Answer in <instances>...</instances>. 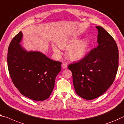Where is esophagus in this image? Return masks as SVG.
I'll use <instances>...</instances> for the list:
<instances>
[{
  "label": "esophagus",
  "mask_w": 124,
  "mask_h": 124,
  "mask_svg": "<svg viewBox=\"0 0 124 124\" xmlns=\"http://www.w3.org/2000/svg\"><path fill=\"white\" fill-rule=\"evenodd\" d=\"M62 67L63 68V69H66L67 68V65L65 63H63L62 64Z\"/></svg>",
  "instance_id": "esophagus-1"
}]
</instances>
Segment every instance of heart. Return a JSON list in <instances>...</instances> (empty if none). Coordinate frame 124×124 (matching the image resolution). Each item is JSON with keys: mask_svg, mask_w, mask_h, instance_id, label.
<instances>
[{"mask_svg": "<svg viewBox=\"0 0 124 124\" xmlns=\"http://www.w3.org/2000/svg\"><path fill=\"white\" fill-rule=\"evenodd\" d=\"M77 38H73L63 40L58 44L61 48L69 47L67 52V55L70 58L73 60H78L82 58L85 54L87 48V43L86 40H81L77 42ZM52 48L57 56H61L62 52L60 48L56 45H53Z\"/></svg>", "mask_w": 124, "mask_h": 124, "instance_id": "obj_1", "label": "heart"}]
</instances>
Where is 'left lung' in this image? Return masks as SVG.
<instances>
[{
	"label": "left lung",
	"mask_w": 124,
	"mask_h": 124,
	"mask_svg": "<svg viewBox=\"0 0 124 124\" xmlns=\"http://www.w3.org/2000/svg\"><path fill=\"white\" fill-rule=\"evenodd\" d=\"M98 30L97 47L79 61L68 66L79 96L93 100L100 96L113 84L119 66V50L115 40L102 27Z\"/></svg>",
	"instance_id": "1"
}]
</instances>
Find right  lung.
I'll use <instances>...</instances> for the list:
<instances>
[{"label":"right lung","mask_w":124,"mask_h":124,"mask_svg":"<svg viewBox=\"0 0 124 124\" xmlns=\"http://www.w3.org/2000/svg\"><path fill=\"white\" fill-rule=\"evenodd\" d=\"M19 32L9 44L7 62L9 75L22 95L34 101L49 97L62 63L54 61L39 52H27L21 47Z\"/></svg>","instance_id":"add662e5"}]
</instances>
